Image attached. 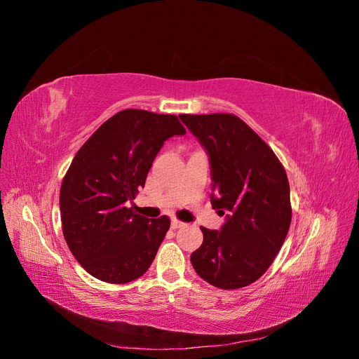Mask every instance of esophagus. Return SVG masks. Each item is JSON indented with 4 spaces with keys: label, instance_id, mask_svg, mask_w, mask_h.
Here are the masks:
<instances>
[{
    "label": "esophagus",
    "instance_id": "esophagus-1",
    "mask_svg": "<svg viewBox=\"0 0 359 359\" xmlns=\"http://www.w3.org/2000/svg\"><path fill=\"white\" fill-rule=\"evenodd\" d=\"M182 226H184L182 222H180V220H177V219H172V222H170V227H172V229H180V227H182Z\"/></svg>",
    "mask_w": 359,
    "mask_h": 359
}]
</instances>
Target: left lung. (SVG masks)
<instances>
[{
	"label": "left lung",
	"mask_w": 359,
	"mask_h": 359,
	"mask_svg": "<svg viewBox=\"0 0 359 359\" xmlns=\"http://www.w3.org/2000/svg\"><path fill=\"white\" fill-rule=\"evenodd\" d=\"M210 157L211 205L226 220L201 227L190 256L198 276L220 289L252 285L273 264L292 220L290 189L276 154L243 119L231 114L180 115Z\"/></svg>",
	"instance_id": "8db88e82"
}]
</instances>
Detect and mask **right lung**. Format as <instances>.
<instances>
[{"instance_id": "obj_1", "label": "right lung", "mask_w": 359, "mask_h": 359, "mask_svg": "<svg viewBox=\"0 0 359 359\" xmlns=\"http://www.w3.org/2000/svg\"><path fill=\"white\" fill-rule=\"evenodd\" d=\"M186 135L175 115L126 109L76 153L62 180L60 211L72 255L93 277L123 285L147 273L169 231V217L127 208L145 186L165 140Z\"/></svg>"}]
</instances>
